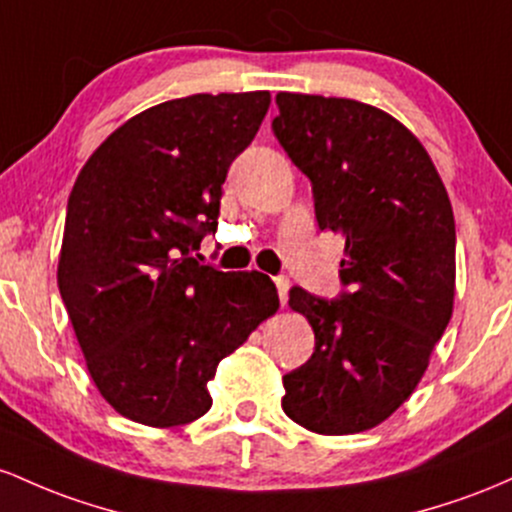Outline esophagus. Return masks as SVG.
Returning a JSON list of instances; mask_svg holds the SVG:
<instances>
[{
	"label": "esophagus",
	"mask_w": 512,
	"mask_h": 512,
	"mask_svg": "<svg viewBox=\"0 0 512 512\" xmlns=\"http://www.w3.org/2000/svg\"><path fill=\"white\" fill-rule=\"evenodd\" d=\"M275 287H278L280 304H285V302H287V292H290V280H287V278H283V275H280V278H275Z\"/></svg>",
	"instance_id": "esophagus-1"
}]
</instances>
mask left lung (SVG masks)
<instances>
[{
	"label": "left lung",
	"mask_w": 512,
	"mask_h": 512,
	"mask_svg": "<svg viewBox=\"0 0 512 512\" xmlns=\"http://www.w3.org/2000/svg\"><path fill=\"white\" fill-rule=\"evenodd\" d=\"M273 132L312 181L321 229L346 239L336 300L302 287L290 307L314 353L283 377V411L321 435L380 426L413 394L455 304V215L418 137L367 103L275 96Z\"/></svg>",
	"instance_id": "8db88e82"
}]
</instances>
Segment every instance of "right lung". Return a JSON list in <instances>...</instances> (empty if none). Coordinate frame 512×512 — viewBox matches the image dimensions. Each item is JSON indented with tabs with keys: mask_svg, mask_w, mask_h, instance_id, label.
Returning <instances> with one entry per match:
<instances>
[{
	"mask_svg": "<svg viewBox=\"0 0 512 512\" xmlns=\"http://www.w3.org/2000/svg\"><path fill=\"white\" fill-rule=\"evenodd\" d=\"M268 106V91L164 101L111 132L74 181L57 287L91 380L130 421L208 413L220 360L278 312L268 275L195 258Z\"/></svg>",
	"mask_w": 512,
	"mask_h": 512,
	"instance_id": "right-lung-1",
	"label": "right lung"
}]
</instances>
